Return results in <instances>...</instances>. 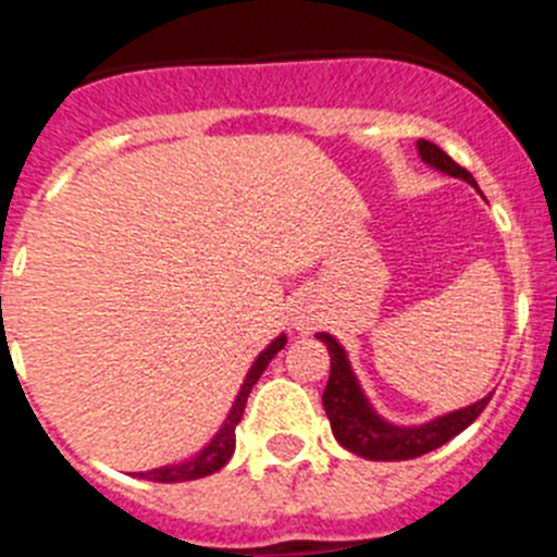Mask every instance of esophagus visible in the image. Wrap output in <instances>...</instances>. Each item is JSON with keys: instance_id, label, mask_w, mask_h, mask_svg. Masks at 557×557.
Here are the masks:
<instances>
[{"instance_id": "esophagus-1", "label": "esophagus", "mask_w": 557, "mask_h": 557, "mask_svg": "<svg viewBox=\"0 0 557 557\" xmlns=\"http://www.w3.org/2000/svg\"><path fill=\"white\" fill-rule=\"evenodd\" d=\"M295 326H298V329H309V318H307V314H301V318H298V323H295Z\"/></svg>"}]
</instances>
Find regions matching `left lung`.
I'll return each instance as SVG.
<instances>
[{
    "label": "left lung",
    "mask_w": 557,
    "mask_h": 557,
    "mask_svg": "<svg viewBox=\"0 0 557 557\" xmlns=\"http://www.w3.org/2000/svg\"><path fill=\"white\" fill-rule=\"evenodd\" d=\"M418 152L435 170L476 186L474 175L466 166L457 164V161H451L432 141H418ZM318 339L326 343L329 357H332V373H329L326 391H323V407H326L329 424H332V432L339 444L346 446L348 451H354V455L366 457V460H412V457L426 455V451L437 449V446L449 444L451 437L460 435L469 424H474V418L488 405L491 396H485L471 407H462V410L449 412V416L435 418L430 424H387L385 418H379L373 407L368 405L366 393H362L357 376H354L351 362H348L343 346L326 332L318 334Z\"/></svg>",
    "instance_id": "1"
}]
</instances>
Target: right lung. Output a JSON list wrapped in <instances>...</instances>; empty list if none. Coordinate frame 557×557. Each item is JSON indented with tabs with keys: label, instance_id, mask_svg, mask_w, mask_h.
<instances>
[{
	"label": "right lung",
	"instance_id": "obj_1",
	"mask_svg": "<svg viewBox=\"0 0 557 557\" xmlns=\"http://www.w3.org/2000/svg\"><path fill=\"white\" fill-rule=\"evenodd\" d=\"M284 343H287V337L282 334V337H275L273 343H270V346L264 348L259 357H256V362L250 366L248 376H245L243 387H239V396H236L234 407H231L228 418H225V424L220 426L218 435L211 437L209 446H203L198 455L189 457L186 462H178V466H164V469H152L141 476H147V480H152V482H186V480H200V476H209V474H214V471L223 469L225 462L231 460V455H234L236 424L243 421V412H245V405H248L250 391H253V385L264 373V368L270 366V359L282 351Z\"/></svg>",
	"mask_w": 557,
	"mask_h": 557
}]
</instances>
